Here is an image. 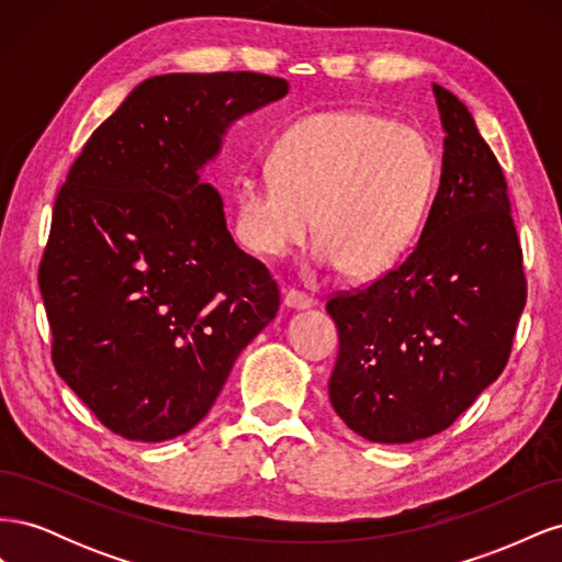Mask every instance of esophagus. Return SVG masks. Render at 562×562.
Here are the masks:
<instances>
[{"instance_id": "34e87169", "label": "esophagus", "mask_w": 562, "mask_h": 562, "mask_svg": "<svg viewBox=\"0 0 562 562\" xmlns=\"http://www.w3.org/2000/svg\"><path fill=\"white\" fill-rule=\"evenodd\" d=\"M283 307L285 310H293V312H302V310H312L314 307V300L307 297L300 291H288L283 295Z\"/></svg>"}]
</instances>
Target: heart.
Instances as JSON below:
<instances>
[{"mask_svg": "<svg viewBox=\"0 0 562 562\" xmlns=\"http://www.w3.org/2000/svg\"><path fill=\"white\" fill-rule=\"evenodd\" d=\"M436 187V149L415 126L366 110L310 114L283 131L271 166L239 178V236L281 260L318 217V269L378 277L417 241Z\"/></svg>", "mask_w": 562, "mask_h": 562, "instance_id": "b5f03b06", "label": "heart"}]
</instances>
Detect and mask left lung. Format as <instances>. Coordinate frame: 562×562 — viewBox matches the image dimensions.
<instances>
[{"label": "left lung", "mask_w": 562, "mask_h": 562, "mask_svg": "<svg viewBox=\"0 0 562 562\" xmlns=\"http://www.w3.org/2000/svg\"><path fill=\"white\" fill-rule=\"evenodd\" d=\"M434 95L443 168L417 246L326 307L339 333L330 403L372 443L448 429L502 375L527 297L502 166L462 100L438 83Z\"/></svg>", "instance_id": "1"}]
</instances>
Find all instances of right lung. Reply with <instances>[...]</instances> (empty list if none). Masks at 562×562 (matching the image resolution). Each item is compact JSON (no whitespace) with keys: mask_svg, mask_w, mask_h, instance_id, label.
I'll use <instances>...</instances> for the list:
<instances>
[{"mask_svg":"<svg viewBox=\"0 0 562 562\" xmlns=\"http://www.w3.org/2000/svg\"><path fill=\"white\" fill-rule=\"evenodd\" d=\"M285 93L258 72L149 77L67 173L40 291L58 375L110 431L161 443L196 427L277 316L274 279L201 173L234 122Z\"/></svg>","mask_w":562,"mask_h":562,"instance_id":"1","label":"right lung"}]
</instances>
